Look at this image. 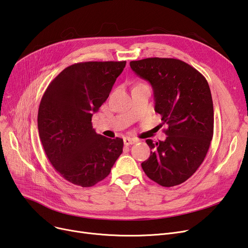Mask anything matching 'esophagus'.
Returning <instances> with one entry per match:
<instances>
[{
	"label": "esophagus",
	"instance_id": "obj_1",
	"mask_svg": "<svg viewBox=\"0 0 248 248\" xmlns=\"http://www.w3.org/2000/svg\"><path fill=\"white\" fill-rule=\"evenodd\" d=\"M136 141H137V140L134 139V138H128V137H126V138L124 139V144L125 146L133 145V144H135Z\"/></svg>",
	"mask_w": 248,
	"mask_h": 248
}]
</instances>
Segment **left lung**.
Returning a JSON list of instances; mask_svg holds the SVG:
<instances>
[{"instance_id": "left-lung-1", "label": "left lung", "mask_w": 248, "mask_h": 248, "mask_svg": "<svg viewBox=\"0 0 248 248\" xmlns=\"http://www.w3.org/2000/svg\"><path fill=\"white\" fill-rule=\"evenodd\" d=\"M129 66L152 85L155 111L169 126L165 140H146L152 151L142 170L161 186L182 184L197 171L213 138L209 85L199 71L174 58H146Z\"/></svg>"}]
</instances>
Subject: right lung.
<instances>
[{
  "label": "right lung",
  "mask_w": 248,
  "mask_h": 248,
  "mask_svg": "<svg viewBox=\"0 0 248 248\" xmlns=\"http://www.w3.org/2000/svg\"><path fill=\"white\" fill-rule=\"evenodd\" d=\"M125 63L73 64L55 77L41 99L38 129L42 146L55 170L74 185L91 187L107 178L123 153V139L97 134L91 119Z\"/></svg>",
  "instance_id": "obj_1"
}]
</instances>
